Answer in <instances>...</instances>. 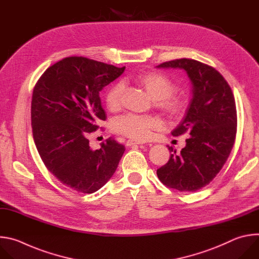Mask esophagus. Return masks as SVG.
Listing matches in <instances>:
<instances>
[{
	"label": "esophagus",
	"mask_w": 259,
	"mask_h": 259,
	"mask_svg": "<svg viewBox=\"0 0 259 259\" xmlns=\"http://www.w3.org/2000/svg\"><path fill=\"white\" fill-rule=\"evenodd\" d=\"M143 144H144V143L139 142V141H133V140L126 141V146H134V145H139V146H141V145H143Z\"/></svg>",
	"instance_id": "obj_1"
}]
</instances>
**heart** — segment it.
I'll use <instances>...</instances> for the list:
<instances>
[{
	"label": "heart",
	"instance_id": "b5f03b06",
	"mask_svg": "<svg viewBox=\"0 0 259 259\" xmlns=\"http://www.w3.org/2000/svg\"><path fill=\"white\" fill-rule=\"evenodd\" d=\"M135 80L147 91L153 100H155V105L165 115L170 118H176L182 114L185 109V101L180 96L172 94L177 89V83L167 74L152 71L137 75ZM122 98L123 84L118 81L105 94L104 99L108 110L112 112L117 111L122 105ZM158 126V118L135 114L120 116L112 123L115 133L138 141L148 139L151 136L152 131Z\"/></svg>",
	"mask_w": 259,
	"mask_h": 259
}]
</instances>
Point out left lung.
<instances>
[{
    "instance_id": "1",
    "label": "left lung",
    "mask_w": 259,
    "mask_h": 259,
    "mask_svg": "<svg viewBox=\"0 0 259 259\" xmlns=\"http://www.w3.org/2000/svg\"><path fill=\"white\" fill-rule=\"evenodd\" d=\"M158 68L185 69L192 81V99L175 137L190 134L180 154L168 147V162L157 169L160 182L181 192H195L221 171L237 133V110L231 87L212 66L194 59L163 62Z\"/></svg>"
}]
</instances>
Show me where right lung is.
Returning <instances> with one entry per match:
<instances>
[{
    "instance_id": "1",
    "label": "right lung",
    "mask_w": 259,
    "mask_h": 259,
    "mask_svg": "<svg viewBox=\"0 0 259 259\" xmlns=\"http://www.w3.org/2000/svg\"><path fill=\"white\" fill-rule=\"evenodd\" d=\"M116 67L85 57H67L50 66L32 92L31 128L39 156L64 186L91 194L115 172L124 146L109 138L98 150L88 135L105 120L100 91L120 76Z\"/></svg>"
}]
</instances>
